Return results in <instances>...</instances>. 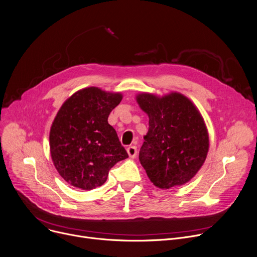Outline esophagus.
I'll return each mask as SVG.
<instances>
[{
    "instance_id": "1",
    "label": "esophagus",
    "mask_w": 257,
    "mask_h": 257,
    "mask_svg": "<svg viewBox=\"0 0 257 257\" xmlns=\"http://www.w3.org/2000/svg\"><path fill=\"white\" fill-rule=\"evenodd\" d=\"M130 157H132V159H135V157L137 156V147L136 146H130L127 149H126Z\"/></svg>"
}]
</instances>
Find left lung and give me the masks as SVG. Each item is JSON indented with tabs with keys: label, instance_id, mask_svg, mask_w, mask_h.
<instances>
[{
	"label": "left lung",
	"instance_id": "1",
	"mask_svg": "<svg viewBox=\"0 0 257 257\" xmlns=\"http://www.w3.org/2000/svg\"><path fill=\"white\" fill-rule=\"evenodd\" d=\"M136 98L149 117L139 160L150 181L162 189L187 183L204 165L209 150L201 113L179 92L163 97L145 92Z\"/></svg>",
	"mask_w": 257,
	"mask_h": 257
}]
</instances>
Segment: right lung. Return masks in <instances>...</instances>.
I'll list each match as a JSON object with an SVG mask.
<instances>
[{
    "label": "right lung",
    "instance_id": "obj_1",
    "mask_svg": "<svg viewBox=\"0 0 257 257\" xmlns=\"http://www.w3.org/2000/svg\"><path fill=\"white\" fill-rule=\"evenodd\" d=\"M121 93L97 87L78 90L63 104L49 134L55 169L71 185L83 190L102 186L110 169L128 157L116 131L108 123Z\"/></svg>",
    "mask_w": 257,
    "mask_h": 257
}]
</instances>
